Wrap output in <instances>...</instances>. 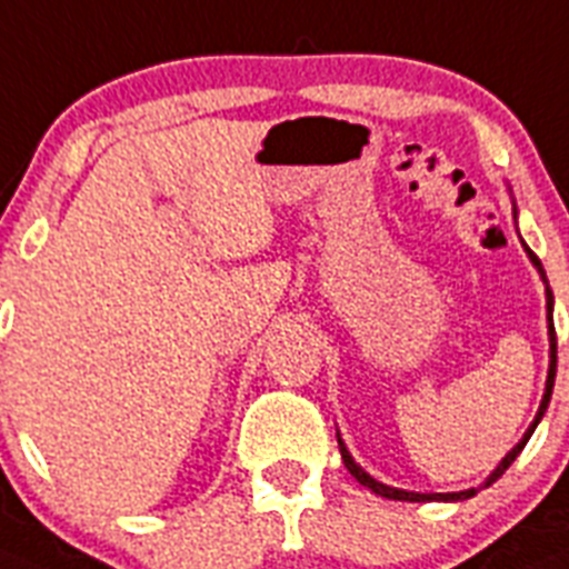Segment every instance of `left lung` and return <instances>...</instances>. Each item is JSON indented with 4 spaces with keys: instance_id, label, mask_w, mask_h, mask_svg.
Listing matches in <instances>:
<instances>
[{
    "instance_id": "1",
    "label": "left lung",
    "mask_w": 569,
    "mask_h": 569,
    "mask_svg": "<svg viewBox=\"0 0 569 569\" xmlns=\"http://www.w3.org/2000/svg\"><path fill=\"white\" fill-rule=\"evenodd\" d=\"M527 254H530V260H532V263H536V269L541 271V280H545V283H547V274H545V266H541V260H538V257L532 254L530 249H527ZM547 320H550V375H547V389H545V398H541V407H538L536 421L530 423V429H527V432H523L521 441H518L516 447H512V452H507V458H503V461L498 463L496 472H492V476L487 478V483H483V487H490V483H496L498 478H501L503 472L510 469V463L516 461L518 456H521V449L527 447V441H530L532 429L538 427V421H541V415L547 412V403H550L552 383H556V326H552V289H550V286H547ZM338 443H340V456H343L346 469H349V472H352V476L358 478L360 483H363V487H369V490H372L375 496H380V498H392V501H463V498H472V496H476V492H478V490H463V492H427V496H423V492L395 490V487H387V483H380V481H375L372 476H367V472H363V469H360L358 463L352 461V456H349V449L343 447V441H340V438H338Z\"/></svg>"
}]
</instances>
